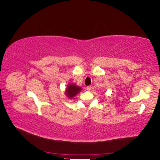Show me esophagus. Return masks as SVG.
Wrapping results in <instances>:
<instances>
[{
	"mask_svg": "<svg viewBox=\"0 0 160 160\" xmlns=\"http://www.w3.org/2000/svg\"><path fill=\"white\" fill-rule=\"evenodd\" d=\"M86 89L88 90V91H91V86H88L86 88Z\"/></svg>",
	"mask_w": 160,
	"mask_h": 160,
	"instance_id": "esophagus-1",
	"label": "esophagus"
}]
</instances>
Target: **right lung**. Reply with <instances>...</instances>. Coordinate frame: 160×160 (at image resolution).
Returning a JSON list of instances; mask_svg holds the SVG:
<instances>
[{
    "label": "right lung",
    "instance_id": "1",
    "mask_svg": "<svg viewBox=\"0 0 160 160\" xmlns=\"http://www.w3.org/2000/svg\"><path fill=\"white\" fill-rule=\"evenodd\" d=\"M81 90V88L75 85L74 83L70 84L66 89V95L69 98L71 99L77 94Z\"/></svg>",
    "mask_w": 160,
    "mask_h": 160
}]
</instances>
